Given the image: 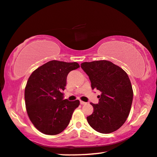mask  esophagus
Instances as JSON below:
<instances>
[{
	"label": "esophagus",
	"instance_id": "34e87169",
	"mask_svg": "<svg viewBox=\"0 0 157 157\" xmlns=\"http://www.w3.org/2000/svg\"><path fill=\"white\" fill-rule=\"evenodd\" d=\"M86 102H84L82 101H80V104H81V105H84V104H86Z\"/></svg>",
	"mask_w": 157,
	"mask_h": 157
}]
</instances>
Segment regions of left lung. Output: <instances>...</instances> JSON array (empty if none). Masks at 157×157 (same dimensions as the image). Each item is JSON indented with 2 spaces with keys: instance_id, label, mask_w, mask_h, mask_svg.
Masks as SVG:
<instances>
[{
  "instance_id": "1",
  "label": "left lung",
  "mask_w": 157,
  "mask_h": 157,
  "mask_svg": "<svg viewBox=\"0 0 157 157\" xmlns=\"http://www.w3.org/2000/svg\"><path fill=\"white\" fill-rule=\"evenodd\" d=\"M81 68L87 74L92 89L101 92L98 104L91 103L94 112L86 117L94 130L110 133L125 122L132 105L133 91L127 73L106 60L84 62Z\"/></svg>"
}]
</instances>
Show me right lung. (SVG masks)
<instances>
[{
  "label": "right lung",
  "mask_w": 157,
  "mask_h": 157,
  "mask_svg": "<svg viewBox=\"0 0 157 157\" xmlns=\"http://www.w3.org/2000/svg\"><path fill=\"white\" fill-rule=\"evenodd\" d=\"M78 68L76 62L52 60L30 75L24 91L26 109L32 124L41 133L57 135L68 126L79 101L63 100L62 91L68 74Z\"/></svg>",
  "instance_id": "obj_1"
}]
</instances>
